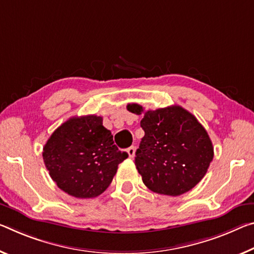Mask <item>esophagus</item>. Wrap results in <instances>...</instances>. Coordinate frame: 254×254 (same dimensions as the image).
<instances>
[{
    "label": "esophagus",
    "mask_w": 254,
    "mask_h": 254,
    "mask_svg": "<svg viewBox=\"0 0 254 254\" xmlns=\"http://www.w3.org/2000/svg\"><path fill=\"white\" fill-rule=\"evenodd\" d=\"M127 155H128V157H130V158H133L134 154H135V147H134V146L128 147V148L127 149Z\"/></svg>",
    "instance_id": "obj_1"
}]
</instances>
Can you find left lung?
<instances>
[{"mask_svg":"<svg viewBox=\"0 0 254 254\" xmlns=\"http://www.w3.org/2000/svg\"><path fill=\"white\" fill-rule=\"evenodd\" d=\"M127 108L144 114L140 122L144 136L134 159L144 185L171 196L194 188L214 158L211 140L195 116L178 105L147 112L139 104H128Z\"/></svg>","mask_w":254,"mask_h":254,"instance_id":"1","label":"left lung"}]
</instances>
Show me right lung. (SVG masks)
Wrapping results in <instances>:
<instances>
[{"label":"right lung","instance_id":"1","mask_svg":"<svg viewBox=\"0 0 254 254\" xmlns=\"http://www.w3.org/2000/svg\"><path fill=\"white\" fill-rule=\"evenodd\" d=\"M127 158L113 141L103 118H71L52 133L43 148V159L52 180L74 198H95L106 190L118 166Z\"/></svg>","mask_w":254,"mask_h":254}]
</instances>
